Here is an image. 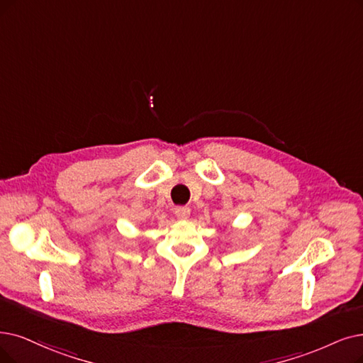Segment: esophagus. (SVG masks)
Here are the masks:
<instances>
[{
  "mask_svg": "<svg viewBox=\"0 0 363 363\" xmlns=\"http://www.w3.org/2000/svg\"><path fill=\"white\" fill-rule=\"evenodd\" d=\"M174 213H176V217L179 220H187L191 216V208L189 207H177Z\"/></svg>",
  "mask_w": 363,
  "mask_h": 363,
  "instance_id": "esophagus-1",
  "label": "esophagus"
}]
</instances>
